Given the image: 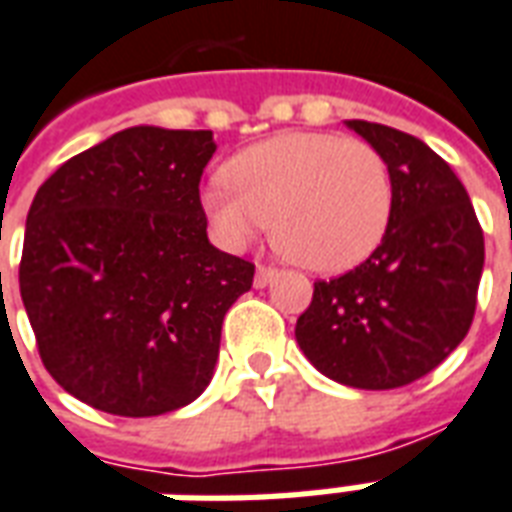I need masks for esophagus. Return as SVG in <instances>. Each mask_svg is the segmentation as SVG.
Returning <instances> with one entry per match:
<instances>
[{
    "mask_svg": "<svg viewBox=\"0 0 512 512\" xmlns=\"http://www.w3.org/2000/svg\"><path fill=\"white\" fill-rule=\"evenodd\" d=\"M276 276V268L271 266H257L255 271V287H268L271 282H274Z\"/></svg>",
    "mask_w": 512,
    "mask_h": 512,
    "instance_id": "34e87169",
    "label": "esophagus"
}]
</instances>
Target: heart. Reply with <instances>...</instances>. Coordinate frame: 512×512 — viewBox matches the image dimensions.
Listing matches in <instances>:
<instances>
[{
	"label": "heart",
	"instance_id": "b5f03b06",
	"mask_svg": "<svg viewBox=\"0 0 512 512\" xmlns=\"http://www.w3.org/2000/svg\"><path fill=\"white\" fill-rule=\"evenodd\" d=\"M203 211L230 249H244L268 222L290 260L320 274L363 263L393 217V179L372 143L336 132H279L238 151Z\"/></svg>",
	"mask_w": 512,
	"mask_h": 512
}]
</instances>
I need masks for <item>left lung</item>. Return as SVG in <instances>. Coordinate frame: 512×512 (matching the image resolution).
<instances>
[{"mask_svg": "<svg viewBox=\"0 0 512 512\" xmlns=\"http://www.w3.org/2000/svg\"><path fill=\"white\" fill-rule=\"evenodd\" d=\"M347 127L388 162L391 227L361 266L314 282L295 339L325 377L391 391L437 369L467 336L486 246L467 189L423 140L374 121Z\"/></svg>", "mask_w": 512, "mask_h": 512, "instance_id": "left-lung-1", "label": "left lung"}]
</instances>
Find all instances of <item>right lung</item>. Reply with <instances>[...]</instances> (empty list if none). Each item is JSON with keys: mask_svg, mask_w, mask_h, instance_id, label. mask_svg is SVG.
<instances>
[{"mask_svg": "<svg viewBox=\"0 0 512 512\" xmlns=\"http://www.w3.org/2000/svg\"><path fill=\"white\" fill-rule=\"evenodd\" d=\"M211 130L130 127L37 189L18 285L45 369L94 410L151 418L214 377L222 320L255 266L208 241Z\"/></svg>", "mask_w": 512, "mask_h": 512, "instance_id": "right-lung-1", "label": "right lung"}]
</instances>
